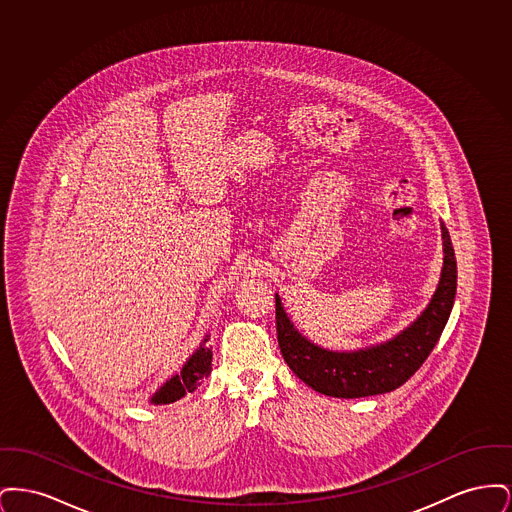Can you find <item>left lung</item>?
I'll return each instance as SVG.
<instances>
[{"label": "left lung", "instance_id": "left-lung-1", "mask_svg": "<svg viewBox=\"0 0 512 512\" xmlns=\"http://www.w3.org/2000/svg\"><path fill=\"white\" fill-rule=\"evenodd\" d=\"M443 268L438 290L422 315L395 338L357 351H330L297 332L276 295V332L284 361L309 388L341 399L388 393L403 386L432 353L451 315L457 292V261L441 222Z\"/></svg>", "mask_w": 512, "mask_h": 512}]
</instances>
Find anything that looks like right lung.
I'll list each match as a JSON object with an SVG mask.
<instances>
[{
	"mask_svg": "<svg viewBox=\"0 0 512 512\" xmlns=\"http://www.w3.org/2000/svg\"><path fill=\"white\" fill-rule=\"evenodd\" d=\"M205 341L186 361V365L182 366L180 374H174L171 380H167L159 390L155 391V395L151 397L153 405H169V403L178 401L186 393L197 390V386H201L203 378H207L211 374L213 351H211V347L205 345Z\"/></svg>",
	"mask_w": 512,
	"mask_h": 512,
	"instance_id": "right-lung-1",
	"label": "right lung"
}]
</instances>
